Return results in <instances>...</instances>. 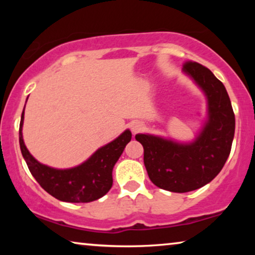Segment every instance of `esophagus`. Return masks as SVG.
<instances>
[{
	"instance_id": "obj_1",
	"label": "esophagus",
	"mask_w": 255,
	"mask_h": 255,
	"mask_svg": "<svg viewBox=\"0 0 255 255\" xmlns=\"http://www.w3.org/2000/svg\"><path fill=\"white\" fill-rule=\"evenodd\" d=\"M141 128H142L141 123H135L132 125V132H133V133H137L138 131L141 130Z\"/></svg>"
}]
</instances>
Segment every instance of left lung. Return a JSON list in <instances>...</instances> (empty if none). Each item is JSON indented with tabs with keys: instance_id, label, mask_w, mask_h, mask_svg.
<instances>
[{
	"instance_id": "8db88e82",
	"label": "left lung",
	"mask_w": 255,
	"mask_h": 255,
	"mask_svg": "<svg viewBox=\"0 0 255 255\" xmlns=\"http://www.w3.org/2000/svg\"><path fill=\"white\" fill-rule=\"evenodd\" d=\"M183 71L204 90L209 121L193 144L182 145L149 134H137L144 147L149 180L161 189L188 193L218 175L228 160L235 137L236 120L225 87L210 69L188 60Z\"/></svg>"
}]
</instances>
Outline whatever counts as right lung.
<instances>
[{
    "label": "right lung",
    "mask_w": 255,
    "mask_h": 255,
    "mask_svg": "<svg viewBox=\"0 0 255 255\" xmlns=\"http://www.w3.org/2000/svg\"><path fill=\"white\" fill-rule=\"evenodd\" d=\"M25 108V107H24ZM24 111L19 124V146L29 170L45 191L62 202L88 203L104 196L113 187V168L131 140L127 130L114 141L103 146L75 168L54 169L41 165L30 154L23 141L22 127Z\"/></svg>",
    "instance_id": "1"
}]
</instances>
